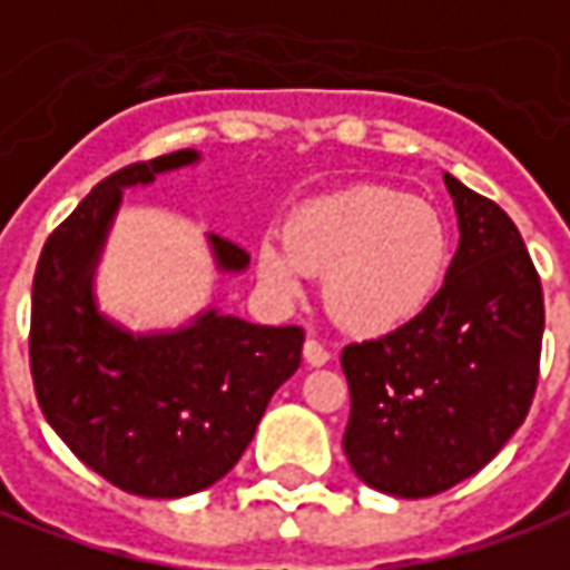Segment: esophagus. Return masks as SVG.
<instances>
[{"instance_id": "1", "label": "esophagus", "mask_w": 570, "mask_h": 570, "mask_svg": "<svg viewBox=\"0 0 570 570\" xmlns=\"http://www.w3.org/2000/svg\"><path fill=\"white\" fill-rule=\"evenodd\" d=\"M302 355H305V362H308V365H315V367L327 365V362H331V350H327L321 340H315V336H312V340H305Z\"/></svg>"}]
</instances>
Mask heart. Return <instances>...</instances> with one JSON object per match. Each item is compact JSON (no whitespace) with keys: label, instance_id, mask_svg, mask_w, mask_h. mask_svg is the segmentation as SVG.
I'll list each match as a JSON object with an SVG mask.
<instances>
[{"label":"heart","instance_id":"b5f03b06","mask_svg":"<svg viewBox=\"0 0 570 570\" xmlns=\"http://www.w3.org/2000/svg\"><path fill=\"white\" fill-rule=\"evenodd\" d=\"M452 265V236L433 205L393 187L362 184L299 205L281 236L258 246V274L281 296H299L324 274L331 315L355 334H390L421 317Z\"/></svg>","mask_w":570,"mask_h":570}]
</instances>
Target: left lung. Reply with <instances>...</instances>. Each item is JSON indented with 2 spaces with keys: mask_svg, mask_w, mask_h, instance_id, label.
Listing matches in <instances>:
<instances>
[{
  "mask_svg": "<svg viewBox=\"0 0 570 570\" xmlns=\"http://www.w3.org/2000/svg\"><path fill=\"white\" fill-rule=\"evenodd\" d=\"M459 249L431 308L350 343L343 449L367 487L436 497L478 474L524 424L540 377L543 286L514 220L443 174Z\"/></svg>",
  "mask_w": 570,
  "mask_h": 570,
  "instance_id": "8db88e82",
  "label": "left lung"
}]
</instances>
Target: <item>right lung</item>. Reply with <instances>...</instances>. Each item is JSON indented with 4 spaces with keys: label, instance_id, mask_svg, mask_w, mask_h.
Wrapping results in <instances>:
<instances>
[{
    "label": "right lung",
    "instance_id": "obj_1",
    "mask_svg": "<svg viewBox=\"0 0 570 570\" xmlns=\"http://www.w3.org/2000/svg\"><path fill=\"white\" fill-rule=\"evenodd\" d=\"M199 161L180 149L106 177L49 234L33 274L30 374L52 431L124 493L177 499L220 480L253 443L277 386L302 362V327L208 308L168 334H130L92 299V274L124 187ZM220 271L249 253L208 234Z\"/></svg>",
    "mask_w": 570,
    "mask_h": 570
}]
</instances>
